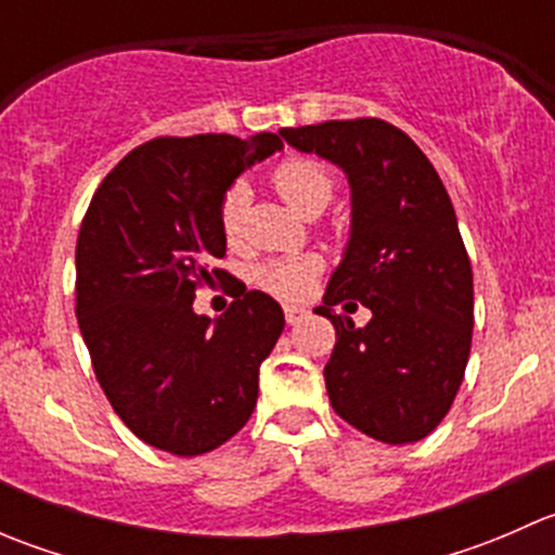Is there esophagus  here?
I'll return each mask as SVG.
<instances>
[{
    "label": "esophagus",
    "instance_id": "34e87169",
    "mask_svg": "<svg viewBox=\"0 0 555 555\" xmlns=\"http://www.w3.org/2000/svg\"><path fill=\"white\" fill-rule=\"evenodd\" d=\"M306 317H309V311H306L304 306H284V319H287V324L304 322Z\"/></svg>",
    "mask_w": 555,
    "mask_h": 555
}]
</instances>
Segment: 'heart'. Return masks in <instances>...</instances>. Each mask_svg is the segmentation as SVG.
<instances>
[{
    "instance_id": "b5f03b06",
    "label": "heart",
    "mask_w": 555,
    "mask_h": 555,
    "mask_svg": "<svg viewBox=\"0 0 555 555\" xmlns=\"http://www.w3.org/2000/svg\"><path fill=\"white\" fill-rule=\"evenodd\" d=\"M273 188L279 190L284 201L293 209L309 211L311 206H327L333 195V173L324 164L313 158H287L271 173ZM246 215V188L244 184H231L220 198V228L225 238H236L242 231ZM319 271L317 257H276V260L260 262L255 268V282L262 289L279 298H300L311 287L313 276Z\"/></svg>"
}]
</instances>
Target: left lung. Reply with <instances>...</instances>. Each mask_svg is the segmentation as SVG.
Here are the masks:
<instances>
[{"label":"left lung","mask_w":555,"mask_h":555,"mask_svg":"<svg viewBox=\"0 0 555 555\" xmlns=\"http://www.w3.org/2000/svg\"><path fill=\"white\" fill-rule=\"evenodd\" d=\"M279 133L338 166L351 190L349 242L313 309L335 327L330 405L367 438L416 443L449 413L473 344V268L449 193L416 142L378 117ZM351 299L374 313L365 328L332 309Z\"/></svg>","instance_id":"obj_1"}]
</instances>
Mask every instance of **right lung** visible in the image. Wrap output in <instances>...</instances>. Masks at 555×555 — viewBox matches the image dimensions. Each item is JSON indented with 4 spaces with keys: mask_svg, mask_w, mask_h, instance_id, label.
Here are the masks:
<instances>
[{
    "mask_svg": "<svg viewBox=\"0 0 555 555\" xmlns=\"http://www.w3.org/2000/svg\"><path fill=\"white\" fill-rule=\"evenodd\" d=\"M284 144L276 133L160 137L99 184L75 251L77 322L106 400L128 429L173 456H198L249 422L260 365L284 330L260 289L220 319L195 289L228 279L220 198Z\"/></svg>",
    "mask_w": 555,
    "mask_h": 555,
    "instance_id": "right-lung-1",
    "label": "right lung"
}]
</instances>
